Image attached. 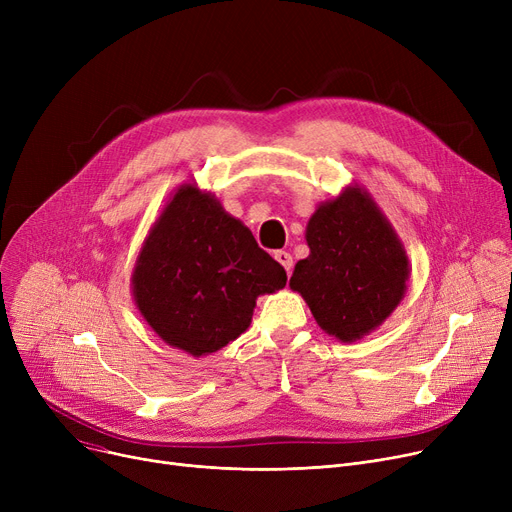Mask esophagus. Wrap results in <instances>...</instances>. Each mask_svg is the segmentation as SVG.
<instances>
[{"mask_svg":"<svg viewBox=\"0 0 512 512\" xmlns=\"http://www.w3.org/2000/svg\"><path fill=\"white\" fill-rule=\"evenodd\" d=\"M274 259L284 267L286 274L290 276V272H292V255L286 253V251H276V253H274Z\"/></svg>","mask_w":512,"mask_h":512,"instance_id":"34e87169","label":"esophagus"}]
</instances>
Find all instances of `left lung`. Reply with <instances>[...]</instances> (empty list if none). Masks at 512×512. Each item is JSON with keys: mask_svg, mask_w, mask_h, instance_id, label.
Masks as SVG:
<instances>
[{"mask_svg": "<svg viewBox=\"0 0 512 512\" xmlns=\"http://www.w3.org/2000/svg\"><path fill=\"white\" fill-rule=\"evenodd\" d=\"M305 240L309 257L294 265L290 288L336 340L365 338L405 299L409 255L367 188L348 184L319 203Z\"/></svg>", "mask_w": 512, "mask_h": 512, "instance_id": "obj_1", "label": "left lung"}]
</instances>
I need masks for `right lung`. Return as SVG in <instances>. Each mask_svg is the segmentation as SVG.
<instances>
[{"label":"right lung","instance_id":"right-lung-1","mask_svg":"<svg viewBox=\"0 0 512 512\" xmlns=\"http://www.w3.org/2000/svg\"><path fill=\"white\" fill-rule=\"evenodd\" d=\"M130 286L161 340L205 357L247 332L257 297L284 288L286 272L218 197L184 182L151 224Z\"/></svg>","mask_w":512,"mask_h":512}]
</instances>
